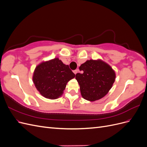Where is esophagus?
I'll return each mask as SVG.
<instances>
[{
    "mask_svg": "<svg viewBox=\"0 0 147 147\" xmlns=\"http://www.w3.org/2000/svg\"><path fill=\"white\" fill-rule=\"evenodd\" d=\"M78 70L77 69V70H74V73L76 75L77 73H78Z\"/></svg>",
    "mask_w": 147,
    "mask_h": 147,
    "instance_id": "esophagus-1",
    "label": "esophagus"
}]
</instances>
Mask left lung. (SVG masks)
Masks as SVG:
<instances>
[{"label":"left lung","instance_id":"8db88e82","mask_svg":"<svg viewBox=\"0 0 147 147\" xmlns=\"http://www.w3.org/2000/svg\"><path fill=\"white\" fill-rule=\"evenodd\" d=\"M82 73L76 74L82 96L89 101L104 97L112 88L116 74L110 65L101 59L86 61L80 66Z\"/></svg>","mask_w":147,"mask_h":147}]
</instances>
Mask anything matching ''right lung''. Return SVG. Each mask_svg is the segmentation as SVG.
<instances>
[{
	"label": "right lung",
	"mask_w": 147,
	"mask_h": 147,
	"mask_svg": "<svg viewBox=\"0 0 147 147\" xmlns=\"http://www.w3.org/2000/svg\"><path fill=\"white\" fill-rule=\"evenodd\" d=\"M75 77L68 65L64 64L58 57H55L43 61L36 66L32 80L42 96L56 99L63 95L67 83Z\"/></svg>",
	"instance_id": "obj_1"
}]
</instances>
